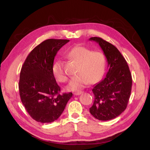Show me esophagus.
Listing matches in <instances>:
<instances>
[{"label": "esophagus", "mask_w": 150, "mask_h": 150, "mask_svg": "<svg viewBox=\"0 0 150 150\" xmlns=\"http://www.w3.org/2000/svg\"><path fill=\"white\" fill-rule=\"evenodd\" d=\"M82 93H83V91H78V92H75L74 95H81Z\"/></svg>", "instance_id": "obj_1"}]
</instances>
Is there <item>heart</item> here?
<instances>
[{
    "label": "heart",
    "mask_w": 150,
    "mask_h": 150,
    "mask_svg": "<svg viewBox=\"0 0 150 150\" xmlns=\"http://www.w3.org/2000/svg\"><path fill=\"white\" fill-rule=\"evenodd\" d=\"M69 59L79 62L76 75L70 81L67 89L69 91H77L86 88L90 83L95 84L101 80L106 71V58L99 51H92L86 47L77 46L66 53ZM52 74L57 82H65L68 76L64 70V64L58 60L53 63Z\"/></svg>",
    "instance_id": "b5f03b06"
}]
</instances>
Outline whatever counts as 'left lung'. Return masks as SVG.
Here are the masks:
<instances>
[{"instance_id": "8db88e82", "label": "left lung", "mask_w": 150, "mask_h": 150, "mask_svg": "<svg viewBox=\"0 0 150 150\" xmlns=\"http://www.w3.org/2000/svg\"><path fill=\"white\" fill-rule=\"evenodd\" d=\"M103 50L108 62L106 77L94 86L93 104L90 112L95 119L109 120L122 113L128 106L132 78L129 66L117 47L100 37H91Z\"/></svg>"}]
</instances>
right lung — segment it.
<instances>
[{
  "label": "right lung",
  "mask_w": 150,
  "mask_h": 150,
  "mask_svg": "<svg viewBox=\"0 0 150 150\" xmlns=\"http://www.w3.org/2000/svg\"><path fill=\"white\" fill-rule=\"evenodd\" d=\"M69 41L54 39L43 41L30 53L22 66L18 83L21 102L37 122L56 120L72 97V93L60 94V88L52 71L56 54Z\"/></svg>",
  "instance_id": "add662e5"
}]
</instances>
